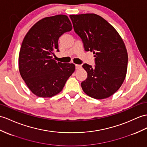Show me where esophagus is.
Listing matches in <instances>:
<instances>
[{"mask_svg": "<svg viewBox=\"0 0 147 147\" xmlns=\"http://www.w3.org/2000/svg\"><path fill=\"white\" fill-rule=\"evenodd\" d=\"M81 68H82V65H78V64H76V69L77 70L80 69H81Z\"/></svg>", "mask_w": 147, "mask_h": 147, "instance_id": "1", "label": "esophagus"}]
</instances>
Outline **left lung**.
<instances>
[{
  "label": "left lung",
  "mask_w": 147,
  "mask_h": 147,
  "mask_svg": "<svg viewBox=\"0 0 147 147\" xmlns=\"http://www.w3.org/2000/svg\"><path fill=\"white\" fill-rule=\"evenodd\" d=\"M76 33L84 43L85 51L95 55L94 68L82 67L87 78L81 83L86 94L104 99L119 90L126 77L128 53L122 38L112 25L95 13L70 15Z\"/></svg>",
  "instance_id": "obj_1"
}]
</instances>
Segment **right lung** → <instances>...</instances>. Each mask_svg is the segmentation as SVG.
<instances>
[{
    "label": "right lung",
    "mask_w": 147,
    "mask_h": 147,
    "mask_svg": "<svg viewBox=\"0 0 147 147\" xmlns=\"http://www.w3.org/2000/svg\"><path fill=\"white\" fill-rule=\"evenodd\" d=\"M72 29L65 15L45 17L35 24L25 36L19 55L20 76L30 90L39 97H52L62 90L72 74L74 63L57 62L59 37Z\"/></svg>",
    "instance_id": "right-lung-1"
}]
</instances>
